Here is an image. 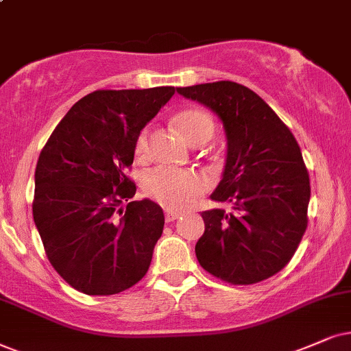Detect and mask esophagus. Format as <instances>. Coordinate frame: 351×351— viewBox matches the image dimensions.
<instances>
[{
  "label": "esophagus",
  "instance_id": "1",
  "mask_svg": "<svg viewBox=\"0 0 351 351\" xmlns=\"http://www.w3.org/2000/svg\"><path fill=\"white\" fill-rule=\"evenodd\" d=\"M176 219H180V214H176V212L167 210V214H165V220L167 221H175Z\"/></svg>",
  "mask_w": 351,
  "mask_h": 351
}]
</instances>
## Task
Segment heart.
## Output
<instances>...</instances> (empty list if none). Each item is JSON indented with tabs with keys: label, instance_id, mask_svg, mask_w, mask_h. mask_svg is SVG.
<instances>
[{
	"label": "heart",
	"instance_id": "obj_1",
	"mask_svg": "<svg viewBox=\"0 0 351 351\" xmlns=\"http://www.w3.org/2000/svg\"><path fill=\"white\" fill-rule=\"evenodd\" d=\"M173 124L181 136L193 145H202L214 134V121L202 110H184L173 118ZM149 132L144 130L136 141V154L144 157L147 152ZM206 180L199 173L178 171L168 168H154L143 180V189L150 199L160 206L181 210L193 206L206 191Z\"/></svg>",
	"mask_w": 351,
	"mask_h": 351
}]
</instances>
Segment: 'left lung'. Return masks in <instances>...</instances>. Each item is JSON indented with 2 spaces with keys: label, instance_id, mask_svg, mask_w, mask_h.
<instances>
[{
  "label": "left lung",
  "instance_id": "left-lung-1",
  "mask_svg": "<svg viewBox=\"0 0 351 351\" xmlns=\"http://www.w3.org/2000/svg\"><path fill=\"white\" fill-rule=\"evenodd\" d=\"M214 112L227 137L221 180L210 199L232 212H202L199 264L233 285L272 277L293 257L308 227L309 175L300 145L256 92L232 81L176 88Z\"/></svg>",
  "mask_w": 351,
  "mask_h": 351
}]
</instances>
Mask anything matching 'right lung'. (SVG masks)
Listing matches in <instances>:
<instances>
[{
	"mask_svg": "<svg viewBox=\"0 0 351 351\" xmlns=\"http://www.w3.org/2000/svg\"><path fill=\"white\" fill-rule=\"evenodd\" d=\"M173 94L175 87L92 92L71 106L40 154L35 227L48 261L77 291L117 295L147 274L165 217L147 197L127 202L136 184L124 171L141 131Z\"/></svg>",
	"mask_w": 351,
	"mask_h": 351,
	"instance_id": "right-lung-1",
	"label": "right lung"
}]
</instances>
